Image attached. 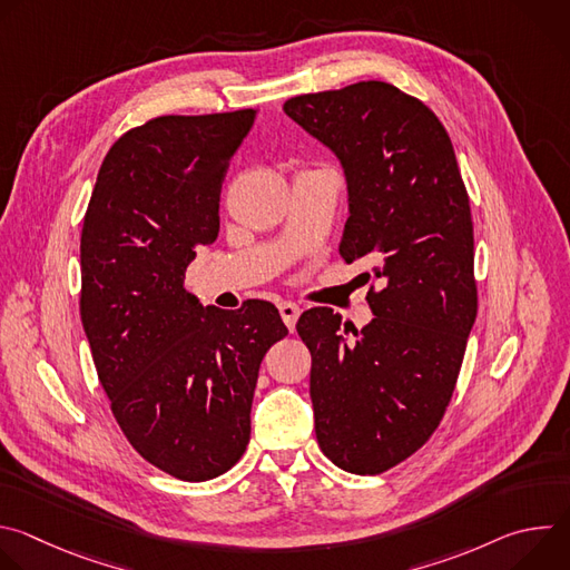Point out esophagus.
Returning a JSON list of instances; mask_svg holds the SVG:
<instances>
[{
    "mask_svg": "<svg viewBox=\"0 0 570 570\" xmlns=\"http://www.w3.org/2000/svg\"><path fill=\"white\" fill-rule=\"evenodd\" d=\"M299 313H302V308H299L295 302H282V304H279V315H282L284 324H286V327H288L291 332L295 330V322H297Z\"/></svg>",
    "mask_w": 570,
    "mask_h": 570,
    "instance_id": "34e87169",
    "label": "esophagus"
}]
</instances>
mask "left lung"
<instances>
[{
    "instance_id": "obj_1",
    "label": "left lung",
    "mask_w": 570,
    "mask_h": 570,
    "mask_svg": "<svg viewBox=\"0 0 570 570\" xmlns=\"http://www.w3.org/2000/svg\"><path fill=\"white\" fill-rule=\"evenodd\" d=\"M284 112L338 155L350 191L341 257L370 262L363 275L379 282L361 332L330 306L295 327L322 453L376 475L429 442L455 390L478 311L466 187L442 121L390 83L299 95Z\"/></svg>"
}]
</instances>
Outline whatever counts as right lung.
Instances as JSON below:
<instances>
[{
    "mask_svg": "<svg viewBox=\"0 0 570 570\" xmlns=\"http://www.w3.org/2000/svg\"><path fill=\"white\" fill-rule=\"evenodd\" d=\"M257 112L165 115L124 132L80 232V320L110 411L146 462L187 482L240 460L259 365L288 334L266 299L223 311L185 291Z\"/></svg>",
    "mask_w": 570,
    "mask_h": 570,
    "instance_id": "add662e5",
    "label": "right lung"
}]
</instances>
